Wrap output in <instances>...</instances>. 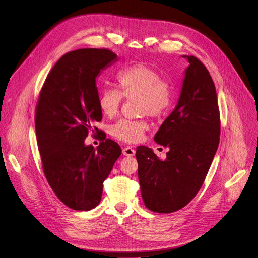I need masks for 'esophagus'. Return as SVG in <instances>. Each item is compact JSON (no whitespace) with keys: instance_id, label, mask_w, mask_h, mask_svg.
<instances>
[{"instance_id":"1","label":"esophagus","mask_w":258,"mask_h":258,"mask_svg":"<svg viewBox=\"0 0 258 258\" xmlns=\"http://www.w3.org/2000/svg\"><path fill=\"white\" fill-rule=\"evenodd\" d=\"M122 153L127 157H132V156H135V154H136V150H135V148H132L130 146H126V147L122 148Z\"/></svg>"}]
</instances>
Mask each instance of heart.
<instances>
[{"instance_id": "b5f03b06", "label": "heart", "mask_w": 258, "mask_h": 258, "mask_svg": "<svg viewBox=\"0 0 258 258\" xmlns=\"http://www.w3.org/2000/svg\"><path fill=\"white\" fill-rule=\"evenodd\" d=\"M116 88H104L98 94L97 104L100 112L107 117L116 115L123 97L138 98L141 114L162 117L172 105V89L167 79L147 64L136 63L122 69L116 74ZM148 129L144 119L120 118L110 127L113 138L125 143L142 141Z\"/></svg>"}]
</instances>
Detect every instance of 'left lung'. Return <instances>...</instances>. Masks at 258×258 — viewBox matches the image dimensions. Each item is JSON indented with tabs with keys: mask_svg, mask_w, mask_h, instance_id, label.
<instances>
[{
	"mask_svg": "<svg viewBox=\"0 0 258 258\" xmlns=\"http://www.w3.org/2000/svg\"><path fill=\"white\" fill-rule=\"evenodd\" d=\"M188 59L179 102L164 120L154 141L168 147L160 160L138 146V176L145 207L169 214L187 205L200 190L220 140V112L214 81L195 56Z\"/></svg>",
	"mask_w": 258,
	"mask_h": 258,
	"instance_id": "8db88e82",
	"label": "left lung"
}]
</instances>
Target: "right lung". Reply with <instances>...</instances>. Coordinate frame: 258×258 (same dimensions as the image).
<instances>
[{
	"instance_id": "1",
	"label": "right lung",
	"mask_w": 258,
	"mask_h": 258,
	"mask_svg": "<svg viewBox=\"0 0 258 258\" xmlns=\"http://www.w3.org/2000/svg\"><path fill=\"white\" fill-rule=\"evenodd\" d=\"M116 58L107 48L69 51L49 71L40 91L35 128L43 172L58 199L72 210L97 207L104 181L121 154L118 144L94 126L102 118L96 77ZM91 131L100 133L97 150L84 145Z\"/></svg>"
}]
</instances>
